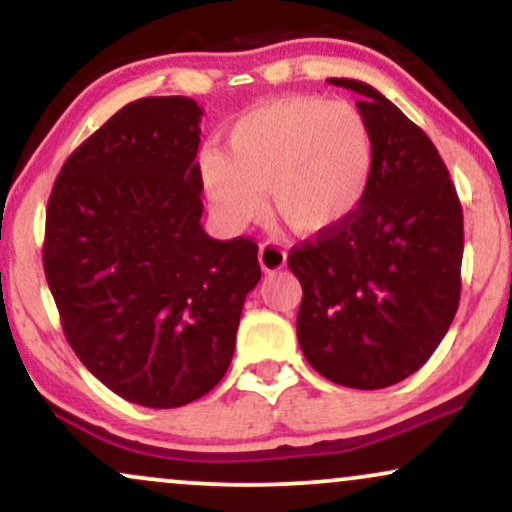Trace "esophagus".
I'll return each instance as SVG.
<instances>
[{
  "label": "esophagus",
  "instance_id": "obj_1",
  "mask_svg": "<svg viewBox=\"0 0 512 512\" xmlns=\"http://www.w3.org/2000/svg\"><path fill=\"white\" fill-rule=\"evenodd\" d=\"M260 264L264 272H276V269L286 264V250L272 243V240H267V243L260 245Z\"/></svg>",
  "mask_w": 512,
  "mask_h": 512
}]
</instances>
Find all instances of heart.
<instances>
[{
  "mask_svg": "<svg viewBox=\"0 0 512 512\" xmlns=\"http://www.w3.org/2000/svg\"><path fill=\"white\" fill-rule=\"evenodd\" d=\"M214 214L231 228L269 209L303 236L334 231L366 202L375 142L354 103L320 96L264 101L233 122L226 151L199 161Z\"/></svg>",
  "mask_w": 512,
  "mask_h": 512,
  "instance_id": "1",
  "label": "heart"
}]
</instances>
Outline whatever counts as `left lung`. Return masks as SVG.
<instances>
[{
	"label": "left lung",
	"instance_id": "8db88e82",
	"mask_svg": "<svg viewBox=\"0 0 512 512\" xmlns=\"http://www.w3.org/2000/svg\"><path fill=\"white\" fill-rule=\"evenodd\" d=\"M375 142L363 207L289 252L303 286V356L337 385L380 390L409 378L443 342L460 305L462 207L431 139L395 103L356 79Z\"/></svg>",
	"mask_w": 512,
	"mask_h": 512
}]
</instances>
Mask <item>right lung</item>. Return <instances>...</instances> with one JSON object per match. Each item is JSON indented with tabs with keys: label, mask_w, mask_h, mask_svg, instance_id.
Here are the masks:
<instances>
[{
	"label": "right lung",
	"mask_w": 512,
	"mask_h": 512,
	"mask_svg": "<svg viewBox=\"0 0 512 512\" xmlns=\"http://www.w3.org/2000/svg\"><path fill=\"white\" fill-rule=\"evenodd\" d=\"M202 108L139 98L67 158L48 202L43 267L79 361L122 399L173 409L231 366L257 245L204 233Z\"/></svg>",
	"instance_id": "obj_1"
}]
</instances>
